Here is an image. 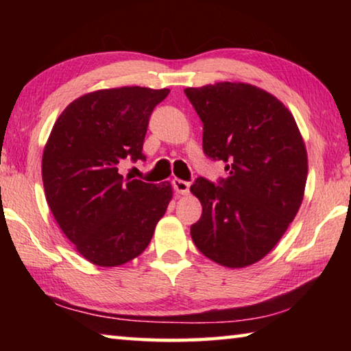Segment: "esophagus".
<instances>
[{
  "mask_svg": "<svg viewBox=\"0 0 351 351\" xmlns=\"http://www.w3.org/2000/svg\"><path fill=\"white\" fill-rule=\"evenodd\" d=\"M171 186H173L175 192L180 193V195H187L189 190H190V182L182 181V180H180V178H175V180L171 181Z\"/></svg>",
  "mask_w": 351,
  "mask_h": 351,
  "instance_id": "obj_1",
  "label": "esophagus"
}]
</instances>
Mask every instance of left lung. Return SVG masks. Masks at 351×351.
<instances>
[{"label":"left lung","mask_w":351,"mask_h":351,"mask_svg":"<svg viewBox=\"0 0 351 351\" xmlns=\"http://www.w3.org/2000/svg\"><path fill=\"white\" fill-rule=\"evenodd\" d=\"M203 122V152L228 178L190 187L203 213L190 234L207 258L245 268L282 239L304 199L308 159L295 121L280 100L247 83L184 90Z\"/></svg>","instance_id":"obj_1"}]
</instances>
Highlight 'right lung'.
Wrapping results in <instances>:
<instances>
[{"label": "right lung", "mask_w": 351, "mask_h": 351, "mask_svg": "<svg viewBox=\"0 0 351 351\" xmlns=\"http://www.w3.org/2000/svg\"><path fill=\"white\" fill-rule=\"evenodd\" d=\"M170 90L123 86L85 94L57 119L45 147L46 201L63 234L97 266L138 257L171 199L170 182L119 173L122 161H144L154 106Z\"/></svg>", "instance_id": "add662e5"}]
</instances>
